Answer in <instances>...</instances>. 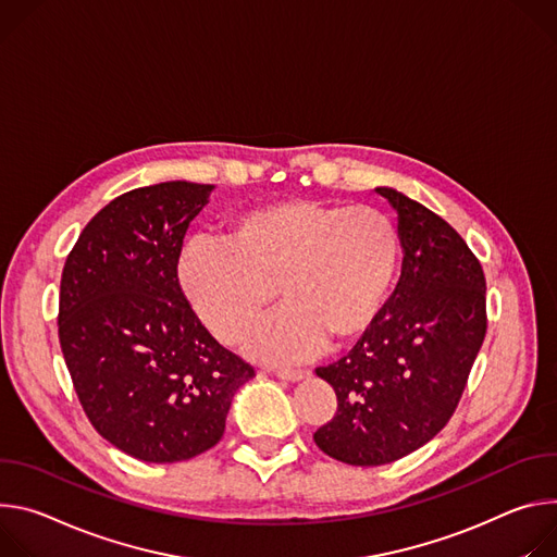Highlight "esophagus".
Here are the masks:
<instances>
[{
  "label": "esophagus",
  "instance_id": "34e87169",
  "mask_svg": "<svg viewBox=\"0 0 557 557\" xmlns=\"http://www.w3.org/2000/svg\"><path fill=\"white\" fill-rule=\"evenodd\" d=\"M276 376L281 381H287V383H300V381L310 376V372H276Z\"/></svg>",
  "mask_w": 557,
  "mask_h": 557
}]
</instances>
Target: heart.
<instances>
[{"label":"heart","mask_w":557,"mask_h":557,"mask_svg":"<svg viewBox=\"0 0 557 557\" xmlns=\"http://www.w3.org/2000/svg\"><path fill=\"white\" fill-rule=\"evenodd\" d=\"M403 240L394 219L374 206L285 199L232 219L223 243L193 240L176 278L210 332L232 345L272 305L250 356L292 364L364 336L385 312L398 281Z\"/></svg>","instance_id":"b5f03b06"}]
</instances>
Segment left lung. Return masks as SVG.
I'll return each mask as SVG.
<instances>
[{
	"label": "left lung",
	"instance_id": "left-lung-1",
	"mask_svg": "<svg viewBox=\"0 0 557 557\" xmlns=\"http://www.w3.org/2000/svg\"><path fill=\"white\" fill-rule=\"evenodd\" d=\"M376 193L398 212L400 281L354 349L317 369L338 407L314 443L354 467L394 462L434 438L454 416L486 334L484 272L465 238L403 193Z\"/></svg>",
	"mask_w": 557,
	"mask_h": 557
}]
</instances>
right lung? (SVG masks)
Masks as SVG:
<instances>
[{"label":"right lung","instance_id":"add662e5","mask_svg":"<svg viewBox=\"0 0 557 557\" xmlns=\"http://www.w3.org/2000/svg\"><path fill=\"white\" fill-rule=\"evenodd\" d=\"M214 185L165 181L99 210L59 287V343L79 403L110 445L144 462L214 447L255 367L216 343L185 298L176 261Z\"/></svg>","mask_w":557,"mask_h":557}]
</instances>
